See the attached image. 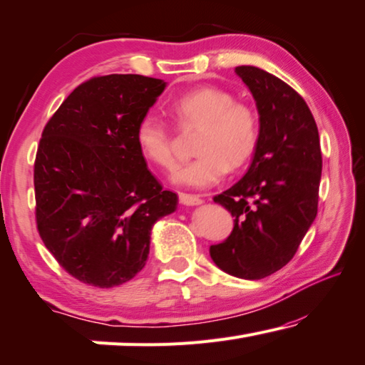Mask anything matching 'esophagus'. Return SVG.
I'll return each mask as SVG.
<instances>
[{"instance_id": "34e87169", "label": "esophagus", "mask_w": 365, "mask_h": 365, "mask_svg": "<svg viewBox=\"0 0 365 365\" xmlns=\"http://www.w3.org/2000/svg\"><path fill=\"white\" fill-rule=\"evenodd\" d=\"M178 198H180V203L185 206H198L203 203V200L196 195H188V193H178Z\"/></svg>"}]
</instances>
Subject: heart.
<instances>
[{
	"label": "heart",
	"mask_w": 365,
	"mask_h": 365,
	"mask_svg": "<svg viewBox=\"0 0 365 365\" xmlns=\"http://www.w3.org/2000/svg\"><path fill=\"white\" fill-rule=\"evenodd\" d=\"M180 125H201L193 160L180 167L173 182L203 190L219 183L229 167L244 165L255 149L258 120L245 103L234 102L230 92L206 86L182 94L172 102ZM136 143L141 154L164 170L175 167L169 126L159 115L146 113L138 121Z\"/></svg>",
	"instance_id": "b5f03b06"
}]
</instances>
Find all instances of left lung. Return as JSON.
Listing matches in <instances>:
<instances>
[{
	"label": "left lung",
	"instance_id": "left-lung-1",
	"mask_svg": "<svg viewBox=\"0 0 365 365\" xmlns=\"http://www.w3.org/2000/svg\"><path fill=\"white\" fill-rule=\"evenodd\" d=\"M235 74L255 99L259 131L245 175L214 196L235 219L210 255L227 274L253 281L291 262L315 221L322 149L314 115L291 86L257 66Z\"/></svg>",
	"mask_w": 365,
	"mask_h": 365
}]
</instances>
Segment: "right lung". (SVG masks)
I'll use <instances>...</instances> for the list:
<instances>
[{"instance_id": "add662e5", "label": "right lung", "mask_w": 365, "mask_h": 365, "mask_svg": "<svg viewBox=\"0 0 365 365\" xmlns=\"http://www.w3.org/2000/svg\"><path fill=\"white\" fill-rule=\"evenodd\" d=\"M167 83L140 74L86 81L43 128L34 165L37 229L84 284L108 289L146 264L153 225L177 210L136 143V126Z\"/></svg>"}]
</instances>
